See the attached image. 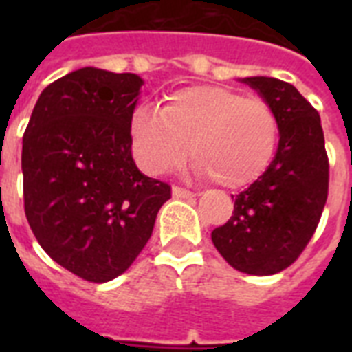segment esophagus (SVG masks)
<instances>
[{
	"label": "esophagus",
	"instance_id": "1",
	"mask_svg": "<svg viewBox=\"0 0 352 352\" xmlns=\"http://www.w3.org/2000/svg\"><path fill=\"white\" fill-rule=\"evenodd\" d=\"M171 193H173V197H175V199H190V197H195V193L190 192V190H186V188H181V186H173V190H171Z\"/></svg>",
	"mask_w": 352,
	"mask_h": 352
}]
</instances>
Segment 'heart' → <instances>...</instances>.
Returning <instances> with one entry per match:
<instances>
[{
	"label": "heart",
	"instance_id": "obj_1",
	"mask_svg": "<svg viewBox=\"0 0 352 352\" xmlns=\"http://www.w3.org/2000/svg\"><path fill=\"white\" fill-rule=\"evenodd\" d=\"M129 131L135 159L148 173L179 168L190 146L199 173L234 190L268 170L281 126L265 98L221 85H190L171 93L160 111L138 107Z\"/></svg>",
	"mask_w": 352,
	"mask_h": 352
}]
</instances>
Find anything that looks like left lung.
I'll use <instances>...</instances> for the list:
<instances>
[{"instance_id": "1", "label": "left lung", "mask_w": 352, "mask_h": 352, "mask_svg": "<svg viewBox=\"0 0 352 352\" xmlns=\"http://www.w3.org/2000/svg\"><path fill=\"white\" fill-rule=\"evenodd\" d=\"M243 82L278 113V151L268 170L235 195L232 217L212 232V241L235 270L270 276L290 267L316 232L329 159L320 115L294 85L268 76Z\"/></svg>"}]
</instances>
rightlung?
Returning a JSON list of instances; mask_svg holds the SVG:
<instances>
[{
    "mask_svg": "<svg viewBox=\"0 0 352 352\" xmlns=\"http://www.w3.org/2000/svg\"><path fill=\"white\" fill-rule=\"evenodd\" d=\"M142 78L84 67L41 91L23 135V204L41 248L74 276L106 283L151 237L168 182L142 175L131 124Z\"/></svg>",
    "mask_w": 352,
    "mask_h": 352,
    "instance_id": "obj_1",
    "label": "right lung"
}]
</instances>
